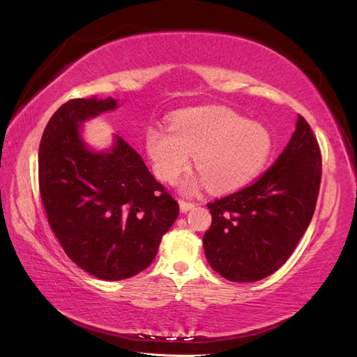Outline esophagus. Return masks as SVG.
Instances as JSON below:
<instances>
[{"mask_svg": "<svg viewBox=\"0 0 357 357\" xmlns=\"http://www.w3.org/2000/svg\"><path fill=\"white\" fill-rule=\"evenodd\" d=\"M195 207L193 202H187V201H179V208L181 213H187L188 210H192Z\"/></svg>", "mask_w": 357, "mask_h": 357, "instance_id": "34e87169", "label": "esophagus"}]
</instances>
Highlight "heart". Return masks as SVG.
Returning a JSON list of instances; mask_svg holds the SVG:
<instances>
[{
    "label": "heart",
    "instance_id": "heart-1",
    "mask_svg": "<svg viewBox=\"0 0 357 357\" xmlns=\"http://www.w3.org/2000/svg\"><path fill=\"white\" fill-rule=\"evenodd\" d=\"M172 130L149 127L146 150L158 179L174 183L190 167L215 193L236 192L262 172L273 150L270 132L225 107H202L181 113ZM187 183L185 188H192Z\"/></svg>",
    "mask_w": 357,
    "mask_h": 357
}]
</instances>
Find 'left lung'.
I'll return each instance as SVG.
<instances>
[{
    "mask_svg": "<svg viewBox=\"0 0 357 357\" xmlns=\"http://www.w3.org/2000/svg\"><path fill=\"white\" fill-rule=\"evenodd\" d=\"M321 173L319 146L299 115L290 142L255 184L207 204L210 267L231 282H255L282 267L312 221Z\"/></svg>",
    "mask_w": 357,
    "mask_h": 357,
    "instance_id": "1",
    "label": "left lung"
}]
</instances>
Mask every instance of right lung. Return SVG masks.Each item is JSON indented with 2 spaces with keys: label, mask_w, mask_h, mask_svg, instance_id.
I'll return each instance as SVG.
<instances>
[{
  "label": "right lung",
  "mask_w": 357,
  "mask_h": 357,
  "mask_svg": "<svg viewBox=\"0 0 357 357\" xmlns=\"http://www.w3.org/2000/svg\"><path fill=\"white\" fill-rule=\"evenodd\" d=\"M118 109L113 98L63 104L44 128L38 169L47 221L66 255L104 280L138 275L153 262L179 206L121 138L96 151L81 126Z\"/></svg>",
  "instance_id": "obj_1"
}]
</instances>
